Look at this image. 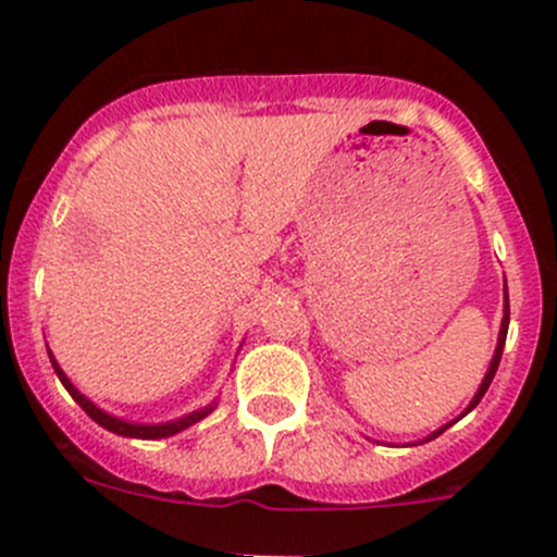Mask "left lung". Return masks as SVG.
I'll list each match as a JSON object with an SVG mask.
<instances>
[{
	"mask_svg": "<svg viewBox=\"0 0 557 557\" xmlns=\"http://www.w3.org/2000/svg\"><path fill=\"white\" fill-rule=\"evenodd\" d=\"M507 325H510V298H507V285H505V318H502L499 344H496V352H494V360H491V366H488V373H485V376H483V384H480V389L475 392V397H472V403H470V406H467V411H465V413H470L472 408L478 406L480 397H483L485 392H488L491 382H494L496 368H499V360H502V349H505V342H507ZM465 413H461V417H465ZM461 417H459V419H461ZM450 424H454V421H450ZM450 424H446V426H450ZM446 426H441V430H437V432H432V435L426 437V441H435V437L441 435V432H446ZM426 441H424V443H426Z\"/></svg>",
	"mask_w": 557,
	"mask_h": 557,
	"instance_id": "1",
	"label": "left lung"
}]
</instances>
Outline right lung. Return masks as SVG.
<instances>
[{
  "mask_svg": "<svg viewBox=\"0 0 557 557\" xmlns=\"http://www.w3.org/2000/svg\"><path fill=\"white\" fill-rule=\"evenodd\" d=\"M47 355H50V349H47ZM50 362H52V368H55V373H58V379H61V384L69 389V395H72L74 400L79 403L82 411H85L87 417L96 421V424H101L103 430L114 432V435H122V437H140V441H160V437H171V435H175V432H181V430H186V426L197 424V421L205 419L210 411H213V406H208V408H202V411L189 413V417H184V419L165 421V424H136V421L116 419V417H111V413L101 411V408H98L96 403L87 400V397L82 395L77 386L69 382L66 373L61 371V366H58L55 357H52V355H50Z\"/></svg>",
  "mask_w": 557,
  "mask_h": 557,
  "instance_id": "obj_1",
  "label": "right lung"
}]
</instances>
